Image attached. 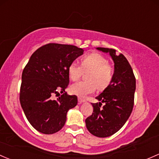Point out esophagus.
Listing matches in <instances>:
<instances>
[{
    "mask_svg": "<svg viewBox=\"0 0 159 159\" xmlns=\"http://www.w3.org/2000/svg\"><path fill=\"white\" fill-rule=\"evenodd\" d=\"M84 102H86V100L82 99V98H78V103H79V104H81V103H84Z\"/></svg>",
    "mask_w": 159,
    "mask_h": 159,
    "instance_id": "34e87169",
    "label": "esophagus"
}]
</instances>
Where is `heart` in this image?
I'll list each match as a JSON object with an SVG mask.
<instances>
[{"label":"heart","instance_id":"obj_1","mask_svg":"<svg viewBox=\"0 0 159 159\" xmlns=\"http://www.w3.org/2000/svg\"><path fill=\"white\" fill-rule=\"evenodd\" d=\"M88 73V81H79L70 87V91L78 97H85L96 91L103 90L109 86L113 78V68L108 59L100 53L93 52L85 56L79 66L76 61L69 65L68 73L69 78L76 81L81 78L84 72Z\"/></svg>","mask_w":159,"mask_h":159}]
</instances>
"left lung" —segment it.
Segmentation results:
<instances>
[{"label":"left lung","mask_w":159,"mask_h":159,"mask_svg":"<svg viewBox=\"0 0 159 159\" xmlns=\"http://www.w3.org/2000/svg\"><path fill=\"white\" fill-rule=\"evenodd\" d=\"M97 49L110 53L114 61V73L109 86L96 98L99 103H91L93 113L85 120V123L91 134L104 138L119 131L129 117L134 105L136 78L122 53L116 54V50L108 48ZM102 102L105 105L101 108Z\"/></svg>","instance_id":"obj_1"}]
</instances>
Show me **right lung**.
<instances>
[{
	"label": "right lung",
	"mask_w": 159,
	"mask_h": 159,
	"mask_svg": "<svg viewBox=\"0 0 159 159\" xmlns=\"http://www.w3.org/2000/svg\"><path fill=\"white\" fill-rule=\"evenodd\" d=\"M83 52L72 45L48 43L36 50L25 66L20 101L26 119L40 133L59 131L67 112L78 103L77 96L65 90L69 84L68 66Z\"/></svg>",
	"instance_id": "obj_1"
}]
</instances>
